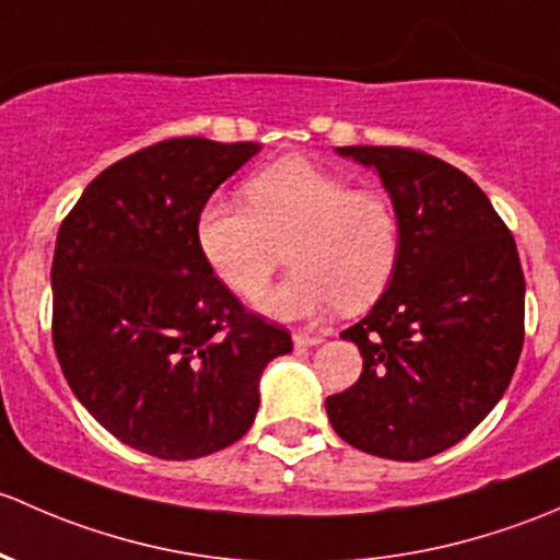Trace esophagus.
<instances>
[{
    "label": "esophagus",
    "instance_id": "34e87169",
    "mask_svg": "<svg viewBox=\"0 0 560 560\" xmlns=\"http://www.w3.org/2000/svg\"><path fill=\"white\" fill-rule=\"evenodd\" d=\"M320 342L323 337H318V334H304V331L293 334V345H296V348H315V345Z\"/></svg>",
    "mask_w": 560,
    "mask_h": 560
}]
</instances>
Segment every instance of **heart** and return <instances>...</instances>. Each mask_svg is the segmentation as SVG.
Segmentation results:
<instances>
[{
	"label": "heart",
	"mask_w": 560,
	"mask_h": 560,
	"mask_svg": "<svg viewBox=\"0 0 560 560\" xmlns=\"http://www.w3.org/2000/svg\"><path fill=\"white\" fill-rule=\"evenodd\" d=\"M250 207L212 196L196 215V245L207 267L237 296L267 288L291 245L293 272L258 299L275 320H313L328 310L359 313L394 280L401 223L380 191H353L348 180L307 161L288 159L247 183Z\"/></svg>",
	"instance_id": "b5f03b06"
}]
</instances>
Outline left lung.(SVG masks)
Returning a JSON list of instances; mask_svg holds the SVG:
<instances>
[{"label": "left lung", "instance_id": "8db88e82", "mask_svg": "<svg viewBox=\"0 0 560 560\" xmlns=\"http://www.w3.org/2000/svg\"><path fill=\"white\" fill-rule=\"evenodd\" d=\"M380 175L401 223L394 280L339 337L359 345L355 385L326 399L348 445L420 460L499 405L523 348L526 280L510 229L469 175L409 148L348 145Z\"/></svg>", "mask_w": 560, "mask_h": 560}]
</instances>
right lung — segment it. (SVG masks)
Wrapping results in <instances>:
<instances>
[{
  "instance_id": "add662e5",
  "label": "right lung",
  "mask_w": 560,
  "mask_h": 560,
  "mask_svg": "<svg viewBox=\"0 0 560 560\" xmlns=\"http://www.w3.org/2000/svg\"><path fill=\"white\" fill-rule=\"evenodd\" d=\"M258 142L180 137L115 161L56 237L54 348L78 401L124 445L188 460L237 442L258 383L291 353L196 245V215Z\"/></svg>"
}]
</instances>
